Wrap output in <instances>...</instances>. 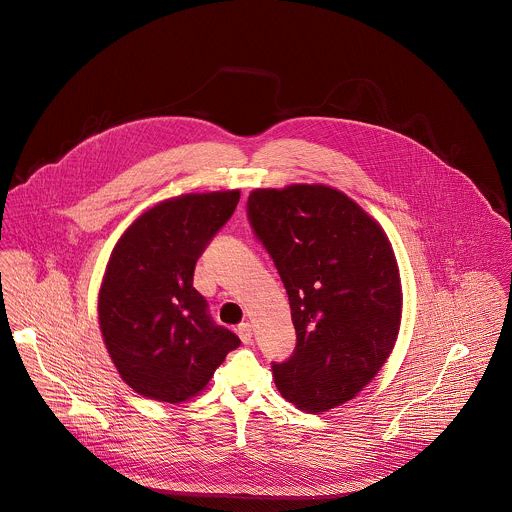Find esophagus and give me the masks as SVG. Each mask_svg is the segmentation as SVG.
Returning a JSON list of instances; mask_svg holds the SVG:
<instances>
[{
    "mask_svg": "<svg viewBox=\"0 0 512 512\" xmlns=\"http://www.w3.org/2000/svg\"><path fill=\"white\" fill-rule=\"evenodd\" d=\"M236 332H238V336H240L242 343H252V326H250L248 322L240 324V326L236 328Z\"/></svg>",
    "mask_w": 512,
    "mask_h": 512,
    "instance_id": "esophagus-1",
    "label": "esophagus"
}]
</instances>
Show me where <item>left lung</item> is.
I'll list each match as a JSON object with an SVG mask.
<instances>
[{"label": "left lung", "mask_w": 512, "mask_h": 512, "mask_svg": "<svg viewBox=\"0 0 512 512\" xmlns=\"http://www.w3.org/2000/svg\"><path fill=\"white\" fill-rule=\"evenodd\" d=\"M256 240L274 260L296 328L294 353L272 361L280 393L308 413L355 397L389 357L401 322V282L379 224L322 184L248 196Z\"/></svg>", "instance_id": "obj_1"}]
</instances>
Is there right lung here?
I'll use <instances>...</instances> for the list:
<instances>
[{
    "instance_id": "add662e5",
    "label": "right lung",
    "mask_w": 512,
    "mask_h": 512,
    "mask_svg": "<svg viewBox=\"0 0 512 512\" xmlns=\"http://www.w3.org/2000/svg\"><path fill=\"white\" fill-rule=\"evenodd\" d=\"M238 200V190L165 200L141 214L111 254L99 324L119 375L145 397H194L240 345L192 286L198 258Z\"/></svg>"
}]
</instances>
